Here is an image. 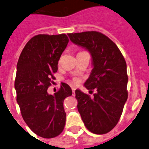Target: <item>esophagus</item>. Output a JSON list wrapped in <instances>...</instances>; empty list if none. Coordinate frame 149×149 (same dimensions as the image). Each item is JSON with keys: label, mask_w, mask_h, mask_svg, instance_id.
I'll return each instance as SVG.
<instances>
[{"label": "esophagus", "mask_w": 149, "mask_h": 149, "mask_svg": "<svg viewBox=\"0 0 149 149\" xmlns=\"http://www.w3.org/2000/svg\"><path fill=\"white\" fill-rule=\"evenodd\" d=\"M72 91H73V95H75V88L74 87H72Z\"/></svg>", "instance_id": "esophagus-1"}]
</instances>
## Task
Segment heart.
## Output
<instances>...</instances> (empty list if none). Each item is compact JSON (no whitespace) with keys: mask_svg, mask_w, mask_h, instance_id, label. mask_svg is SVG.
<instances>
[{"mask_svg":"<svg viewBox=\"0 0 149 149\" xmlns=\"http://www.w3.org/2000/svg\"><path fill=\"white\" fill-rule=\"evenodd\" d=\"M74 82H75V83H78V80H77V79H75V80H74Z\"/></svg>","mask_w":149,"mask_h":149,"instance_id":"heart-1","label":"heart"}]
</instances>
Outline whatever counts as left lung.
Here are the masks:
<instances>
[{
	"label": "left lung",
	"mask_w": 149,
	"mask_h": 149,
	"mask_svg": "<svg viewBox=\"0 0 149 149\" xmlns=\"http://www.w3.org/2000/svg\"><path fill=\"white\" fill-rule=\"evenodd\" d=\"M68 35L72 42L91 54L93 68L84 86L97 91L90 98L76 90L78 110L89 131L106 134L117 125L128 98L126 61L118 46L101 33L93 31Z\"/></svg>",
	"instance_id": "8db88e82"
}]
</instances>
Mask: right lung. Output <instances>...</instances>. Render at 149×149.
<instances>
[{"label":"right lung","mask_w":149,"mask_h":149,"mask_svg":"<svg viewBox=\"0 0 149 149\" xmlns=\"http://www.w3.org/2000/svg\"><path fill=\"white\" fill-rule=\"evenodd\" d=\"M69 40L66 34H38L25 45L17 65L15 88L23 120L31 130L44 138L62 133L66 120L64 100L72 95L68 84L54 95L48 93L54 73Z\"/></svg>","instance_id":"1"}]
</instances>
